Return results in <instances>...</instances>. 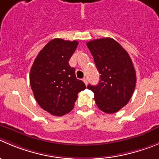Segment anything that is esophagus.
<instances>
[{"label":"esophagus","instance_id":"34e87169","mask_svg":"<svg viewBox=\"0 0 159 159\" xmlns=\"http://www.w3.org/2000/svg\"><path fill=\"white\" fill-rule=\"evenodd\" d=\"M83 81H84V84H85L86 85H87V79L84 78V79H83Z\"/></svg>","mask_w":159,"mask_h":159}]
</instances>
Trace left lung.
Wrapping results in <instances>:
<instances>
[{
    "label": "left lung",
    "instance_id": "left-lung-1",
    "mask_svg": "<svg viewBox=\"0 0 159 159\" xmlns=\"http://www.w3.org/2000/svg\"><path fill=\"white\" fill-rule=\"evenodd\" d=\"M99 72L97 86L87 88L94 93L97 105L108 114L126 105L134 93L137 77L132 60L126 51L112 38H101L87 43Z\"/></svg>",
    "mask_w": 159,
    "mask_h": 159
}]
</instances>
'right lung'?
Listing matches in <instances>:
<instances>
[{"instance_id": "1", "label": "right lung", "mask_w": 159, "mask_h": 159, "mask_svg": "<svg viewBox=\"0 0 159 159\" xmlns=\"http://www.w3.org/2000/svg\"><path fill=\"white\" fill-rule=\"evenodd\" d=\"M76 40L53 39L37 54L30 69V82L36 101L53 116L72 111L78 93L86 85L76 79L69 61L78 45Z\"/></svg>"}]
</instances>
